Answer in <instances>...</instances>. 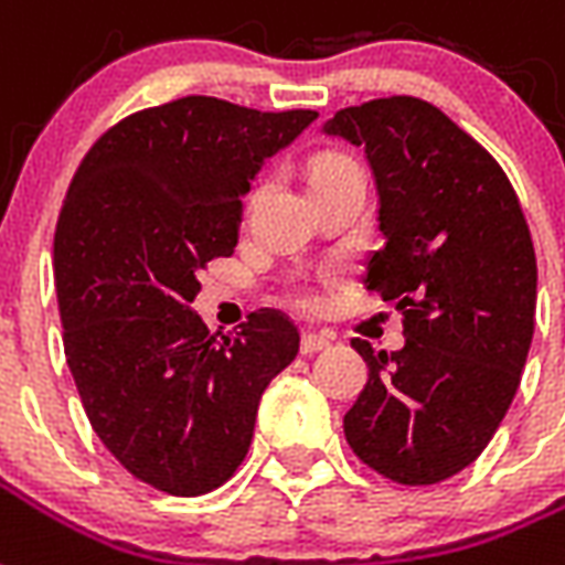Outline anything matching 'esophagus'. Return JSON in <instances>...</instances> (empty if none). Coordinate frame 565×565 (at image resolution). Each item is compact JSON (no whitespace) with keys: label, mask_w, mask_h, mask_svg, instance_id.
I'll return each mask as SVG.
<instances>
[{"label":"esophagus","mask_w":565,"mask_h":565,"mask_svg":"<svg viewBox=\"0 0 565 565\" xmlns=\"http://www.w3.org/2000/svg\"><path fill=\"white\" fill-rule=\"evenodd\" d=\"M330 344V332H303V339H300V353H303V356H315V353L327 351Z\"/></svg>","instance_id":"34e87169"}]
</instances>
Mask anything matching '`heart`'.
Segmentation results:
<instances>
[{
	"label": "heart",
	"instance_id": "b5f03b06",
	"mask_svg": "<svg viewBox=\"0 0 565 565\" xmlns=\"http://www.w3.org/2000/svg\"><path fill=\"white\" fill-rule=\"evenodd\" d=\"M356 168L351 159H344V156H321V159L312 161V168H309V185L315 182H321V179H330L335 173H342V170Z\"/></svg>",
	"mask_w": 565,
	"mask_h": 565
}]
</instances>
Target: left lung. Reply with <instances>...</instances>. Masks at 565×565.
<instances>
[{
  "instance_id": "1",
  "label": "left lung",
  "mask_w": 565,
  "mask_h": 565,
  "mask_svg": "<svg viewBox=\"0 0 565 565\" xmlns=\"http://www.w3.org/2000/svg\"><path fill=\"white\" fill-rule=\"evenodd\" d=\"M323 135L369 159L386 244L365 288L395 300L406 339L392 356L351 342L369 383L344 439L383 478L430 487L478 460L513 404L536 315L531 230L501 164L436 105L371 99Z\"/></svg>"
}]
</instances>
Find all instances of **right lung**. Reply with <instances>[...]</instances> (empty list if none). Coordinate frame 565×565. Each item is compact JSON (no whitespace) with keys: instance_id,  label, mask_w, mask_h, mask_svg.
Segmentation results:
<instances>
[{"instance_id":"right-lung-1","label":"right lung","mask_w":565,"mask_h":565,"mask_svg":"<svg viewBox=\"0 0 565 565\" xmlns=\"http://www.w3.org/2000/svg\"><path fill=\"white\" fill-rule=\"evenodd\" d=\"M318 111L182 96L135 111L87 150L55 226L64 353L87 422L129 475L203 495L247 457L262 392L300 332L259 309L212 335L196 274L233 256L242 196Z\"/></svg>"}]
</instances>
